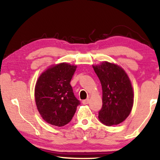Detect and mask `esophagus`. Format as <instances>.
<instances>
[{
  "label": "esophagus",
  "instance_id": "esophagus-1",
  "mask_svg": "<svg viewBox=\"0 0 160 160\" xmlns=\"http://www.w3.org/2000/svg\"><path fill=\"white\" fill-rule=\"evenodd\" d=\"M89 99H86V100H83V101H82L83 104H84V105H87V104H88V103H89Z\"/></svg>",
  "mask_w": 160,
  "mask_h": 160
}]
</instances>
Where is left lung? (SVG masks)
Here are the masks:
<instances>
[{
	"instance_id": "8db88e82",
	"label": "left lung",
	"mask_w": 160,
	"mask_h": 160,
	"mask_svg": "<svg viewBox=\"0 0 160 160\" xmlns=\"http://www.w3.org/2000/svg\"><path fill=\"white\" fill-rule=\"evenodd\" d=\"M92 68L102 90L100 121L108 126L122 123L130 115L134 102V92L128 73L121 66L107 61Z\"/></svg>"
}]
</instances>
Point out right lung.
Here are the masks:
<instances>
[{
	"label": "right lung",
	"instance_id": "1",
	"mask_svg": "<svg viewBox=\"0 0 160 160\" xmlns=\"http://www.w3.org/2000/svg\"><path fill=\"white\" fill-rule=\"evenodd\" d=\"M76 65L53 64L39 76L35 86V101L42 119L52 125L69 123L80 104L71 86Z\"/></svg>",
	"mask_w": 160,
	"mask_h": 160
}]
</instances>
